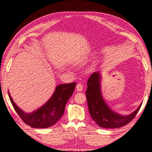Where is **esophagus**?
<instances>
[{"mask_svg": "<svg viewBox=\"0 0 152 152\" xmlns=\"http://www.w3.org/2000/svg\"><path fill=\"white\" fill-rule=\"evenodd\" d=\"M76 90L78 91H82L83 90V85L81 83L77 84L76 85Z\"/></svg>", "mask_w": 152, "mask_h": 152, "instance_id": "obj_1", "label": "esophagus"}]
</instances>
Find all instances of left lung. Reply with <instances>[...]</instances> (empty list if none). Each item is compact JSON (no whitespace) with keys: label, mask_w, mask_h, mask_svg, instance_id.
Listing matches in <instances>:
<instances>
[{"label":"left lung","mask_w":152,"mask_h":152,"mask_svg":"<svg viewBox=\"0 0 152 152\" xmlns=\"http://www.w3.org/2000/svg\"><path fill=\"white\" fill-rule=\"evenodd\" d=\"M101 76L99 72H94L90 76L87 82L86 96L89 113L99 127L116 129L128 124L135 117L141 104L134 112L127 116H123L113 112L105 103L101 91Z\"/></svg>","instance_id":"1"}]
</instances>
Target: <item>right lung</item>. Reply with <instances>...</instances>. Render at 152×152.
Listing matches in <instances>:
<instances>
[{
    "instance_id": "right-lung-1",
    "label": "right lung",
    "mask_w": 152,
    "mask_h": 152,
    "mask_svg": "<svg viewBox=\"0 0 152 152\" xmlns=\"http://www.w3.org/2000/svg\"><path fill=\"white\" fill-rule=\"evenodd\" d=\"M76 85V82L58 85L50 99L31 113L23 111L15 104L9 94V96L15 111L25 124L33 128H46L55 125L63 116L66 104L72 95Z\"/></svg>"
}]
</instances>
